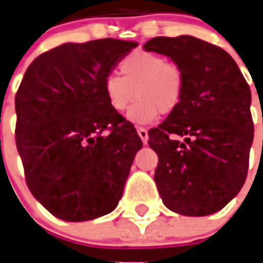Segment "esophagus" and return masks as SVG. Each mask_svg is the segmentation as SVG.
I'll return each instance as SVG.
<instances>
[{"label":"esophagus","instance_id":"obj_1","mask_svg":"<svg viewBox=\"0 0 263 263\" xmlns=\"http://www.w3.org/2000/svg\"><path fill=\"white\" fill-rule=\"evenodd\" d=\"M136 131H138V135L140 136V139H142V142L146 144V143L148 142V132H147L146 128L138 127L136 128Z\"/></svg>","mask_w":263,"mask_h":263}]
</instances>
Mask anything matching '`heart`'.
<instances>
[{"instance_id":"1","label":"heart","mask_w":263,"mask_h":263,"mask_svg":"<svg viewBox=\"0 0 263 263\" xmlns=\"http://www.w3.org/2000/svg\"><path fill=\"white\" fill-rule=\"evenodd\" d=\"M120 74H109L104 80V95L115 112H125L134 124H150L159 115H170L180 106L186 76L182 66L167 61L163 55L147 50H136L120 62Z\"/></svg>"}]
</instances>
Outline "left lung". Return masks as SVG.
Here are the masks:
<instances>
[{
    "label": "left lung",
    "mask_w": 263,
    "mask_h": 263,
    "mask_svg": "<svg viewBox=\"0 0 263 263\" xmlns=\"http://www.w3.org/2000/svg\"><path fill=\"white\" fill-rule=\"evenodd\" d=\"M144 48L170 57L186 76L180 106L148 131L162 201L186 216L217 212L247 177L254 138L249 83L231 55L193 36H159Z\"/></svg>",
    "instance_id": "1"
}]
</instances>
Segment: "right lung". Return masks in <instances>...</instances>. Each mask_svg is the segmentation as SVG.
<instances>
[{
  "label": "right lung",
  "instance_id": "add662e5",
  "mask_svg": "<svg viewBox=\"0 0 263 263\" xmlns=\"http://www.w3.org/2000/svg\"><path fill=\"white\" fill-rule=\"evenodd\" d=\"M136 42L66 43L32 62L16 93L25 182L54 216L85 221L116 208L143 143L108 105L104 80Z\"/></svg>",
  "mask_w": 263,
  "mask_h": 263
}]
</instances>
